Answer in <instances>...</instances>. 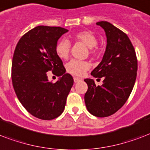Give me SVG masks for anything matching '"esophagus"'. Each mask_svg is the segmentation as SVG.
<instances>
[{
    "mask_svg": "<svg viewBox=\"0 0 150 150\" xmlns=\"http://www.w3.org/2000/svg\"><path fill=\"white\" fill-rule=\"evenodd\" d=\"M79 81H81V79L78 77H74V82H79Z\"/></svg>",
    "mask_w": 150,
    "mask_h": 150,
    "instance_id": "34e87169",
    "label": "esophagus"
}]
</instances>
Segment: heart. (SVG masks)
I'll list each match as a JSON object with an SVG mask.
<instances>
[{
	"mask_svg": "<svg viewBox=\"0 0 150 150\" xmlns=\"http://www.w3.org/2000/svg\"><path fill=\"white\" fill-rule=\"evenodd\" d=\"M72 38L74 40L84 43L91 53H93L94 47H96L97 45V39L93 33L89 31L79 32L72 36ZM70 48V42L66 39H62L56 44L55 52L58 57L61 59H66L68 58L69 55ZM89 67L90 64L88 61H79L75 59H73L66 64V69L68 72L78 76L83 75L85 71L89 69Z\"/></svg>",
	"mask_w": 150,
	"mask_h": 150,
	"instance_id": "b5f03b06",
	"label": "heart"
}]
</instances>
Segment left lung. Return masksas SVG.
<instances>
[{"label": "left lung", "instance_id": "8db88e82", "mask_svg": "<svg viewBox=\"0 0 150 150\" xmlns=\"http://www.w3.org/2000/svg\"><path fill=\"white\" fill-rule=\"evenodd\" d=\"M96 25L104 29L107 47L102 61L91 75L103 81L101 86H96L93 79H86L88 90L84 98L90 114L104 117L117 111L129 97L136 79L138 62L135 49L125 33L108 22Z\"/></svg>", "mask_w": 150, "mask_h": 150}]
</instances>
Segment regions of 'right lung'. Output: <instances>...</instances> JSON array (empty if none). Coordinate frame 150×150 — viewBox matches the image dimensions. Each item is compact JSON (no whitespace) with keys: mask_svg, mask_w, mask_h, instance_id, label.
I'll use <instances>...</instances> for the list:
<instances>
[{"mask_svg":"<svg viewBox=\"0 0 150 150\" xmlns=\"http://www.w3.org/2000/svg\"><path fill=\"white\" fill-rule=\"evenodd\" d=\"M68 30L61 27L39 25L20 39L15 47L11 79L18 99L29 113L42 120H52L63 113L74 80L66 72L55 47ZM49 70L60 78L48 80Z\"/></svg>","mask_w":150,"mask_h":150,"instance_id":"right-lung-1","label":"right lung"}]
</instances>
